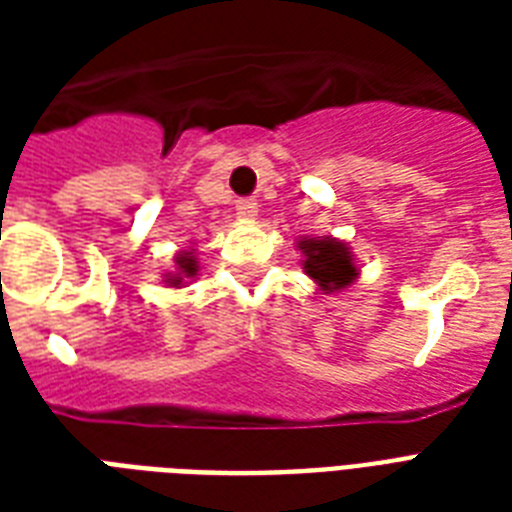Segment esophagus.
Returning <instances> with one entry per match:
<instances>
[{"label":"esophagus","mask_w":512,"mask_h":512,"mask_svg":"<svg viewBox=\"0 0 512 512\" xmlns=\"http://www.w3.org/2000/svg\"><path fill=\"white\" fill-rule=\"evenodd\" d=\"M236 215L252 220V217L257 215V199H239V201H236Z\"/></svg>","instance_id":"obj_1"}]
</instances>
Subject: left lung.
I'll use <instances>...</instances> for the list:
<instances>
[{"instance_id": "obj_1", "label": "left lung", "mask_w": 512, "mask_h": 512, "mask_svg": "<svg viewBox=\"0 0 512 512\" xmlns=\"http://www.w3.org/2000/svg\"><path fill=\"white\" fill-rule=\"evenodd\" d=\"M303 249V268L321 292H337L353 284L358 276L356 265H353V255H350L348 244H342L337 239H303L300 241Z\"/></svg>"}]
</instances>
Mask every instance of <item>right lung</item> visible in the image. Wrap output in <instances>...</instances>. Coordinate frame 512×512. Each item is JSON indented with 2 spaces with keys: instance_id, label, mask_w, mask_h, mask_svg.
Wrapping results in <instances>:
<instances>
[{
  "instance_id": "right-lung-1",
  "label": "right lung",
  "mask_w": 512,
  "mask_h": 512,
  "mask_svg": "<svg viewBox=\"0 0 512 512\" xmlns=\"http://www.w3.org/2000/svg\"><path fill=\"white\" fill-rule=\"evenodd\" d=\"M177 263V271L172 273L170 284L172 287H180V284H185V279H193L196 276V271H199V265H196V257H193V252H180V255L175 257Z\"/></svg>"
}]
</instances>
